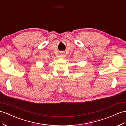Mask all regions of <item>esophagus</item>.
Instances as JSON below:
<instances>
[{
    "mask_svg": "<svg viewBox=\"0 0 126 126\" xmlns=\"http://www.w3.org/2000/svg\"><path fill=\"white\" fill-rule=\"evenodd\" d=\"M60 57H62V58L64 57H65V54H64L63 53H62L60 55Z\"/></svg>",
    "mask_w": 126,
    "mask_h": 126,
    "instance_id": "1",
    "label": "esophagus"
}]
</instances>
